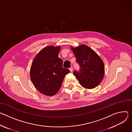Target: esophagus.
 I'll return each instance as SVG.
<instances>
[{
  "instance_id": "obj_1",
  "label": "esophagus",
  "mask_w": 132,
  "mask_h": 132,
  "mask_svg": "<svg viewBox=\"0 0 132 132\" xmlns=\"http://www.w3.org/2000/svg\"><path fill=\"white\" fill-rule=\"evenodd\" d=\"M69 70H70V71L71 72H72V71H73V68H72V67H71V68L69 69Z\"/></svg>"
}]
</instances>
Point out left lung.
Instances as JSON below:
<instances>
[{
	"mask_svg": "<svg viewBox=\"0 0 132 132\" xmlns=\"http://www.w3.org/2000/svg\"><path fill=\"white\" fill-rule=\"evenodd\" d=\"M80 66L79 72L75 71L73 75L80 84L87 89H94L103 79L105 68L99 55L91 48L85 45L71 47Z\"/></svg>",
	"mask_w": 132,
	"mask_h": 132,
	"instance_id": "1",
	"label": "left lung"
}]
</instances>
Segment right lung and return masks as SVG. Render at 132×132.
Segmentation results:
<instances>
[{"label":"right lung","mask_w":132,"mask_h":132,"mask_svg":"<svg viewBox=\"0 0 132 132\" xmlns=\"http://www.w3.org/2000/svg\"><path fill=\"white\" fill-rule=\"evenodd\" d=\"M61 47L47 46L42 49L32 61L30 76L36 88L47 96L55 95L59 90L65 76L70 70L63 68L58 57Z\"/></svg>","instance_id":"add662e5"}]
</instances>
